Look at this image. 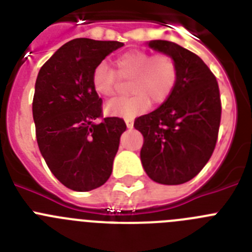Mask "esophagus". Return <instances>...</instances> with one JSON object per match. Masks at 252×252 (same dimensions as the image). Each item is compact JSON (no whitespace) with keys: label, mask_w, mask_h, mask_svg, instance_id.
Returning <instances> with one entry per match:
<instances>
[{"label":"esophagus","mask_w":252,"mask_h":252,"mask_svg":"<svg viewBox=\"0 0 252 252\" xmlns=\"http://www.w3.org/2000/svg\"><path fill=\"white\" fill-rule=\"evenodd\" d=\"M125 122H126V126H127V128L133 127V120L132 119H126L125 120Z\"/></svg>","instance_id":"34e87169"}]
</instances>
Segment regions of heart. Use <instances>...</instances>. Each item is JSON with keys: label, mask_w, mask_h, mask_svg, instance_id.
Masks as SVG:
<instances>
[{"label": "heart", "mask_w": 252, "mask_h": 252, "mask_svg": "<svg viewBox=\"0 0 252 252\" xmlns=\"http://www.w3.org/2000/svg\"><path fill=\"white\" fill-rule=\"evenodd\" d=\"M119 78L130 81V98L107 102L104 111L111 115L132 119L148 110L150 101L165 102L177 84L178 70L174 60L164 54L153 55L145 50H131L116 59V73L104 63L93 70L92 86L103 97L115 95Z\"/></svg>", "instance_id": "b5f03b06"}]
</instances>
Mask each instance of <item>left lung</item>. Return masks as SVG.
Here are the masks:
<instances>
[{
    "label": "left lung",
    "mask_w": 252,
    "mask_h": 252,
    "mask_svg": "<svg viewBox=\"0 0 252 252\" xmlns=\"http://www.w3.org/2000/svg\"><path fill=\"white\" fill-rule=\"evenodd\" d=\"M146 45L174 60L175 88L159 108L135 120L144 136L140 158L151 180L178 186L193 179L215 150L221 121L216 77L201 58L166 40Z\"/></svg>",
    "instance_id": "obj_1"
}]
</instances>
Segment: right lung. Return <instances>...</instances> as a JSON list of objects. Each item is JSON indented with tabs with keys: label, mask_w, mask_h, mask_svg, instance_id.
I'll list each match as a JSON object with an SVG mask.
<instances>
[{
	"label": "right lung",
	"mask_w": 252,
	"mask_h": 252,
	"mask_svg": "<svg viewBox=\"0 0 252 252\" xmlns=\"http://www.w3.org/2000/svg\"><path fill=\"white\" fill-rule=\"evenodd\" d=\"M120 41L81 37L64 44L41 66L35 83L32 117L40 153L66 188L88 192L106 183L126 124L102 117L92 86L94 68Z\"/></svg>",
	"instance_id": "obj_1"
}]
</instances>
